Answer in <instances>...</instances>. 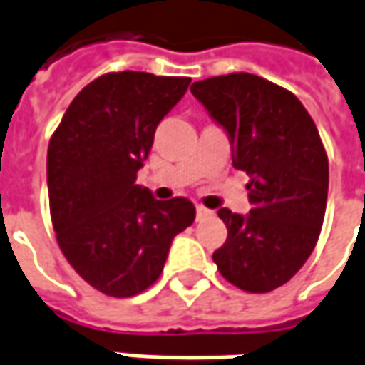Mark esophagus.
<instances>
[{
  "mask_svg": "<svg viewBox=\"0 0 365 365\" xmlns=\"http://www.w3.org/2000/svg\"><path fill=\"white\" fill-rule=\"evenodd\" d=\"M210 215H212V210H208V208H204V206H196V217H198V219L210 217Z\"/></svg>",
  "mask_w": 365,
  "mask_h": 365,
  "instance_id": "obj_1",
  "label": "esophagus"
}]
</instances>
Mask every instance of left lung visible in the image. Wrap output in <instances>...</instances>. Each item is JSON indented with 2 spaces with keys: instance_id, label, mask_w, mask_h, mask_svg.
Segmentation results:
<instances>
[{
  "instance_id": "8db88e82",
  "label": "left lung",
  "mask_w": 365,
  "mask_h": 365,
  "mask_svg": "<svg viewBox=\"0 0 365 365\" xmlns=\"http://www.w3.org/2000/svg\"><path fill=\"white\" fill-rule=\"evenodd\" d=\"M190 91L227 132L233 167L250 175L252 208L219 210L227 240L212 260L240 289H277L310 258L324 221L329 159L318 130L299 98L260 76H215Z\"/></svg>"
}]
</instances>
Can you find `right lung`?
I'll use <instances>...</instances> for the list:
<instances>
[{
  "label": "right lung",
  "mask_w": 365,
  "mask_h": 365,
  "mask_svg": "<svg viewBox=\"0 0 365 365\" xmlns=\"http://www.w3.org/2000/svg\"><path fill=\"white\" fill-rule=\"evenodd\" d=\"M190 78L113 72L70 103L47 150L57 244L95 289L132 297L161 277L171 242L194 223L187 198L157 200L136 183L155 130Z\"/></svg>",
  "instance_id": "1"
}]
</instances>
